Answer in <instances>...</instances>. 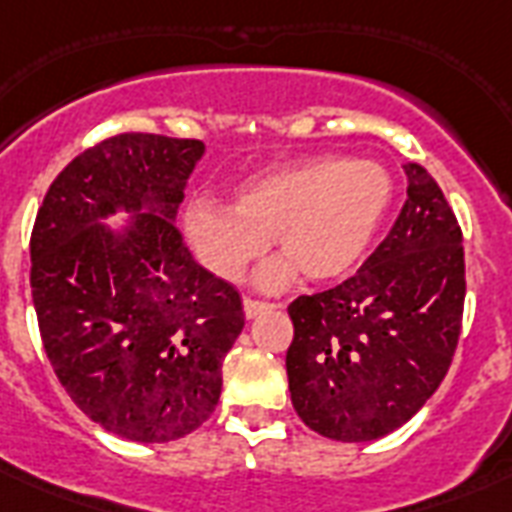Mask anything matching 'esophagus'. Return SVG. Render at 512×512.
I'll return each mask as SVG.
<instances>
[{"label": "esophagus", "mask_w": 512, "mask_h": 512, "mask_svg": "<svg viewBox=\"0 0 512 512\" xmlns=\"http://www.w3.org/2000/svg\"><path fill=\"white\" fill-rule=\"evenodd\" d=\"M268 308H273V305L263 303V300H252V297H244V313H247V319H257V316L268 311Z\"/></svg>", "instance_id": "esophagus-1"}]
</instances>
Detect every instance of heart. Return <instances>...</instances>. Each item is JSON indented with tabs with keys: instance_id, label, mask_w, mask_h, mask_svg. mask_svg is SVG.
<instances>
[{
	"instance_id": "b5f03b06",
	"label": "heart",
	"mask_w": 512,
	"mask_h": 512,
	"mask_svg": "<svg viewBox=\"0 0 512 512\" xmlns=\"http://www.w3.org/2000/svg\"><path fill=\"white\" fill-rule=\"evenodd\" d=\"M393 201L390 172L377 162L311 156L249 177L236 204L196 199L185 207V236L209 271L236 281L271 247L284 257L260 271L263 287H279L295 268L311 281L348 276Z\"/></svg>"
}]
</instances>
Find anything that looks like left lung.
<instances>
[{
  "mask_svg": "<svg viewBox=\"0 0 512 512\" xmlns=\"http://www.w3.org/2000/svg\"><path fill=\"white\" fill-rule=\"evenodd\" d=\"M404 170L401 215L361 271L289 305L295 412L345 444L412 420L449 372L462 332V228L428 170L417 162Z\"/></svg>",
  "mask_w": 512,
  "mask_h": 512,
  "instance_id": "obj_1",
  "label": "left lung"
}]
</instances>
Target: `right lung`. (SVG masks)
Here are the masks:
<instances>
[{
    "label": "right lung",
    "mask_w": 512,
    "mask_h": 512,
    "mask_svg": "<svg viewBox=\"0 0 512 512\" xmlns=\"http://www.w3.org/2000/svg\"><path fill=\"white\" fill-rule=\"evenodd\" d=\"M204 143L124 132L52 180L31 231L44 353L79 409L127 441L164 444L215 412L244 329L233 284L201 268L175 215ZM135 211L124 234L99 225Z\"/></svg>",
    "instance_id": "obj_1"
}]
</instances>
